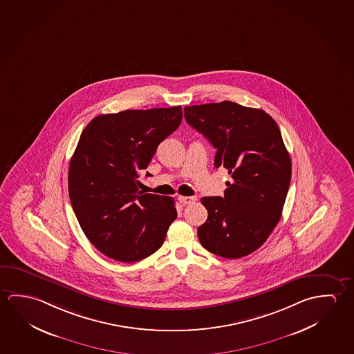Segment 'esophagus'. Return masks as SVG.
<instances>
[{"instance_id": "1", "label": "esophagus", "mask_w": 354, "mask_h": 354, "mask_svg": "<svg viewBox=\"0 0 354 354\" xmlns=\"http://www.w3.org/2000/svg\"><path fill=\"white\" fill-rule=\"evenodd\" d=\"M196 197L192 196H179V203L185 206V205H190V203H195Z\"/></svg>"}]
</instances>
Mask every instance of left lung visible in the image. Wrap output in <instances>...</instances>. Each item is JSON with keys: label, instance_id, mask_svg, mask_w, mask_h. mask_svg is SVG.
<instances>
[{"label": "left lung", "instance_id": "1", "mask_svg": "<svg viewBox=\"0 0 354 354\" xmlns=\"http://www.w3.org/2000/svg\"><path fill=\"white\" fill-rule=\"evenodd\" d=\"M185 120L217 149L214 167L231 175L225 196L203 197L209 217L197 228L205 250L227 259L253 253L281 217L291 159L277 122L231 101L184 109Z\"/></svg>", "mask_w": 354, "mask_h": 354}]
</instances>
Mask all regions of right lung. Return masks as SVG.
<instances>
[{"label": "right lung", "mask_w": 354, "mask_h": 354, "mask_svg": "<svg viewBox=\"0 0 354 354\" xmlns=\"http://www.w3.org/2000/svg\"><path fill=\"white\" fill-rule=\"evenodd\" d=\"M181 120V106L126 110L95 117L82 131L70 160V203L88 241L115 261L157 252L178 216L171 197L143 194L138 178Z\"/></svg>", "instance_id": "obj_1"}]
</instances>
